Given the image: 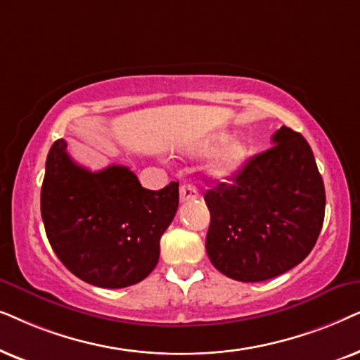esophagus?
Returning <instances> with one entry per match:
<instances>
[{"mask_svg": "<svg viewBox=\"0 0 360 360\" xmlns=\"http://www.w3.org/2000/svg\"><path fill=\"white\" fill-rule=\"evenodd\" d=\"M198 198H199V193L193 184H183L179 188L181 202H189V200H195Z\"/></svg>", "mask_w": 360, "mask_h": 360, "instance_id": "1", "label": "esophagus"}]
</instances>
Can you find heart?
Masks as SVG:
<instances>
[{
    "instance_id": "obj_1",
    "label": "heart",
    "mask_w": 360,
    "mask_h": 360,
    "mask_svg": "<svg viewBox=\"0 0 360 360\" xmlns=\"http://www.w3.org/2000/svg\"><path fill=\"white\" fill-rule=\"evenodd\" d=\"M220 147L223 148L222 150L219 149ZM219 149L221 151L209 161L207 167H205L207 176L217 181L227 179V177L240 171L242 166L247 162L248 156H250L248 143L243 140L230 141V135L227 131L215 133V135L199 141L198 145L193 146V153L198 156H209L214 155Z\"/></svg>"
}]
</instances>
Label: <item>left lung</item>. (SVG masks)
Segmentation results:
<instances>
[{
    "instance_id": "1",
    "label": "left lung",
    "mask_w": 360,
    "mask_h": 360,
    "mask_svg": "<svg viewBox=\"0 0 360 360\" xmlns=\"http://www.w3.org/2000/svg\"><path fill=\"white\" fill-rule=\"evenodd\" d=\"M270 150L204 195L209 260L237 281H265L309 255L324 220V183L303 135L281 127Z\"/></svg>"
}]
</instances>
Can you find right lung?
<instances>
[{
    "label": "right lung",
    "instance_id": "obj_1",
    "mask_svg": "<svg viewBox=\"0 0 360 360\" xmlns=\"http://www.w3.org/2000/svg\"><path fill=\"white\" fill-rule=\"evenodd\" d=\"M179 184L141 188L127 166L90 171L57 140L46 160L41 215L49 243L77 278L100 288L145 280L160 260V238L174 219Z\"/></svg>",
    "mask_w": 360,
    "mask_h": 360
}]
</instances>
